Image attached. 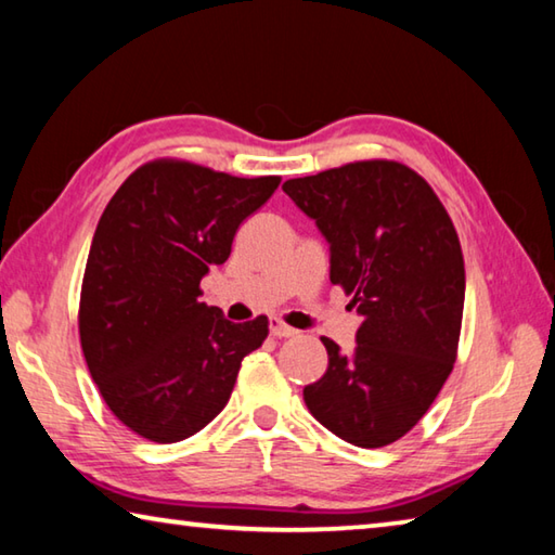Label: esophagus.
Segmentation results:
<instances>
[{
  "mask_svg": "<svg viewBox=\"0 0 555 555\" xmlns=\"http://www.w3.org/2000/svg\"><path fill=\"white\" fill-rule=\"evenodd\" d=\"M270 334L278 336V338H289V336H295L297 332L293 326H287L283 319L275 317V319H270Z\"/></svg>",
  "mask_w": 555,
  "mask_h": 555,
  "instance_id": "1",
  "label": "esophagus"
}]
</instances>
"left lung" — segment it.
Segmentation results:
<instances>
[{
	"label": "left lung",
	"mask_w": 555,
	"mask_h": 555,
	"mask_svg": "<svg viewBox=\"0 0 555 555\" xmlns=\"http://www.w3.org/2000/svg\"><path fill=\"white\" fill-rule=\"evenodd\" d=\"M283 190L324 233L332 283L363 317L351 353L322 338L328 367L305 387V402L338 439L395 443L429 410L459 356V233L431 184L397 160L348 163Z\"/></svg>",
	"instance_id": "left-lung-1"
}]
</instances>
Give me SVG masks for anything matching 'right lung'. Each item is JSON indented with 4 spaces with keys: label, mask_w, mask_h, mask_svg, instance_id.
I'll use <instances>...</instances> for the list:
<instances>
[{
    "label": "right lung",
    "mask_w": 555,
    "mask_h": 555,
    "mask_svg": "<svg viewBox=\"0 0 555 555\" xmlns=\"http://www.w3.org/2000/svg\"><path fill=\"white\" fill-rule=\"evenodd\" d=\"M278 184V175L233 178L160 158L106 204L77 324L106 406L143 439L175 443L204 429L227 406L243 358L266 341L268 317L233 324L199 302V283Z\"/></svg>",
    "instance_id": "right-lung-1"
}]
</instances>
